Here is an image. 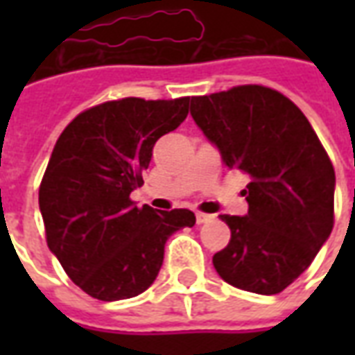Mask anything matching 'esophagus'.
<instances>
[{"mask_svg":"<svg viewBox=\"0 0 355 355\" xmlns=\"http://www.w3.org/2000/svg\"><path fill=\"white\" fill-rule=\"evenodd\" d=\"M213 216L207 215V213H196V220H198V224H203V223H209Z\"/></svg>","mask_w":355,"mask_h":355,"instance_id":"esophagus-1","label":"esophagus"}]
</instances>
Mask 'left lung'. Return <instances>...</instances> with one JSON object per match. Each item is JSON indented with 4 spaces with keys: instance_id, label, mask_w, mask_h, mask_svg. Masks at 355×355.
Returning <instances> with one entry per match:
<instances>
[{
    "instance_id": "left-lung-1",
    "label": "left lung",
    "mask_w": 355,
    "mask_h": 355,
    "mask_svg": "<svg viewBox=\"0 0 355 355\" xmlns=\"http://www.w3.org/2000/svg\"><path fill=\"white\" fill-rule=\"evenodd\" d=\"M190 114L224 165L251 177L247 215H220L232 238L213 266L238 289L282 293L333 230L335 169L327 152L304 114L262 85L192 96Z\"/></svg>"
}]
</instances>
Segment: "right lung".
<instances>
[{"instance_id":"obj_1","label":"right lung","mask_w":355,"mask_h":355,"mask_svg":"<svg viewBox=\"0 0 355 355\" xmlns=\"http://www.w3.org/2000/svg\"><path fill=\"white\" fill-rule=\"evenodd\" d=\"M190 96L121 98L81 112L58 137L40 186L51 253L80 289L112 302L154 283L165 241L192 228L188 209L155 211L131 201L159 137L188 116Z\"/></svg>"}]
</instances>
